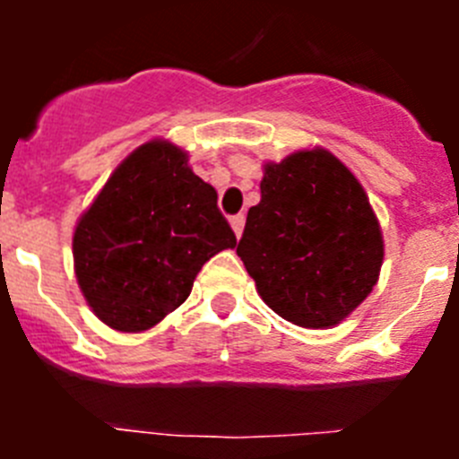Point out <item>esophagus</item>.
<instances>
[{"instance_id": "34e87169", "label": "esophagus", "mask_w": 459, "mask_h": 459, "mask_svg": "<svg viewBox=\"0 0 459 459\" xmlns=\"http://www.w3.org/2000/svg\"><path fill=\"white\" fill-rule=\"evenodd\" d=\"M230 222H232L234 234H237V237H241V234H243V227H246V216H241V213H238V216H234Z\"/></svg>"}]
</instances>
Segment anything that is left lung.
<instances>
[{
    "label": "left lung",
    "mask_w": 459,
    "mask_h": 459,
    "mask_svg": "<svg viewBox=\"0 0 459 459\" xmlns=\"http://www.w3.org/2000/svg\"><path fill=\"white\" fill-rule=\"evenodd\" d=\"M237 255L262 301L303 328H328L379 280L384 238L366 190L326 149L264 165Z\"/></svg>",
    "instance_id": "obj_1"
}]
</instances>
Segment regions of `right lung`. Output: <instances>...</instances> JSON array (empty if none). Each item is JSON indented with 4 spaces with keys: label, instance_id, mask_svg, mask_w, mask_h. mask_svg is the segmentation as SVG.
I'll use <instances>...</instances> for the list:
<instances>
[{
    "label": "right lung",
    "instance_id": "1",
    "mask_svg": "<svg viewBox=\"0 0 459 459\" xmlns=\"http://www.w3.org/2000/svg\"><path fill=\"white\" fill-rule=\"evenodd\" d=\"M237 237L218 193L165 140L137 147L112 172L73 234L75 278L93 315L140 333L188 299L202 266Z\"/></svg>",
    "mask_w": 459,
    "mask_h": 459
}]
</instances>
